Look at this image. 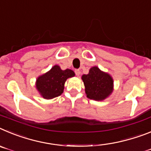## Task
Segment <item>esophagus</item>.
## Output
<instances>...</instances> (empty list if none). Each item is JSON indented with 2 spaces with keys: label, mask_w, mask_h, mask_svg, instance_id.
Wrapping results in <instances>:
<instances>
[{
  "label": "esophagus",
  "mask_w": 151,
  "mask_h": 151,
  "mask_svg": "<svg viewBox=\"0 0 151 151\" xmlns=\"http://www.w3.org/2000/svg\"><path fill=\"white\" fill-rule=\"evenodd\" d=\"M74 71H75V74L77 76H79L80 74H81V71H80V70H75Z\"/></svg>",
  "instance_id": "1"
}]
</instances>
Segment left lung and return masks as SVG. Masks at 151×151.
<instances>
[{
    "mask_svg": "<svg viewBox=\"0 0 151 151\" xmlns=\"http://www.w3.org/2000/svg\"><path fill=\"white\" fill-rule=\"evenodd\" d=\"M86 97L96 101H103L113 92L114 81L109 74L98 67H92L89 74L82 75Z\"/></svg>",
    "mask_w": 151,
    "mask_h": 151,
    "instance_id": "1",
    "label": "left lung"
}]
</instances>
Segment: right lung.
I'll return each mask as SVG.
<instances>
[{
	"label": "right lung",
	"mask_w": 151,
	"mask_h": 151,
	"mask_svg": "<svg viewBox=\"0 0 151 151\" xmlns=\"http://www.w3.org/2000/svg\"><path fill=\"white\" fill-rule=\"evenodd\" d=\"M75 76L70 69L61 70L58 65H54L48 72L39 76L36 81V90L45 99H51L61 95L67 79Z\"/></svg>",
	"instance_id": "1"
}]
</instances>
